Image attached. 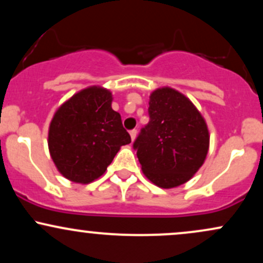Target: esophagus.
<instances>
[{
	"label": "esophagus",
	"instance_id": "obj_1",
	"mask_svg": "<svg viewBox=\"0 0 263 263\" xmlns=\"http://www.w3.org/2000/svg\"><path fill=\"white\" fill-rule=\"evenodd\" d=\"M129 136H131V140L135 141L136 136H137V129H131V131H129Z\"/></svg>",
	"mask_w": 263,
	"mask_h": 263
}]
</instances>
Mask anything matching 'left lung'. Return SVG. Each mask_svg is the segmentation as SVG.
Returning <instances> with one entry per match:
<instances>
[{"instance_id": "left-lung-1", "label": "left lung", "mask_w": 263, "mask_h": 263, "mask_svg": "<svg viewBox=\"0 0 263 263\" xmlns=\"http://www.w3.org/2000/svg\"><path fill=\"white\" fill-rule=\"evenodd\" d=\"M149 122L134 142L144 176L161 188L188 182L203 165L209 131L197 107L171 87L149 96Z\"/></svg>"}]
</instances>
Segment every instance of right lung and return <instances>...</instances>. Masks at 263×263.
I'll list each match as a JSON object with an SVG mask.
<instances>
[{"label":"right lung","mask_w":263,"mask_h":263,"mask_svg":"<svg viewBox=\"0 0 263 263\" xmlns=\"http://www.w3.org/2000/svg\"><path fill=\"white\" fill-rule=\"evenodd\" d=\"M112 95L92 86L58 108L49 126L48 146L60 173L75 183H90L105 173L120 147L131 142Z\"/></svg>","instance_id":"1"}]
</instances>
